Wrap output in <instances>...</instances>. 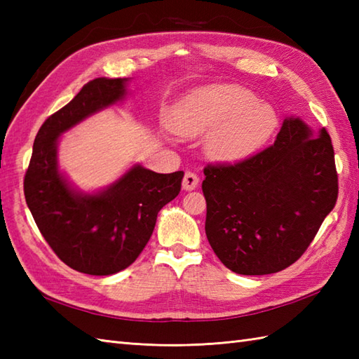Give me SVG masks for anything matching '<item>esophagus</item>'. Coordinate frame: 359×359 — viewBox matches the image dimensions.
<instances>
[{
    "mask_svg": "<svg viewBox=\"0 0 359 359\" xmlns=\"http://www.w3.org/2000/svg\"><path fill=\"white\" fill-rule=\"evenodd\" d=\"M199 185V177H197V174L194 172H185L184 175V180H182V188L185 189V191H193V189L197 188Z\"/></svg>",
    "mask_w": 359,
    "mask_h": 359,
    "instance_id": "esophagus-1",
    "label": "esophagus"
}]
</instances>
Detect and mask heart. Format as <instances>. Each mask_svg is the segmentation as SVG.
Returning <instances> with one entry per match:
<instances>
[{"label":"heart","mask_w":359,"mask_h":359,"mask_svg":"<svg viewBox=\"0 0 359 359\" xmlns=\"http://www.w3.org/2000/svg\"><path fill=\"white\" fill-rule=\"evenodd\" d=\"M278 125L273 106L238 85H210L172 106L168 126L184 137L205 139L207 154L219 162L248 158L270 140Z\"/></svg>","instance_id":"heart-1"}]
</instances>
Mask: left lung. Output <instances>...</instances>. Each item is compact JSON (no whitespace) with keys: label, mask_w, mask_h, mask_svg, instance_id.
Masks as SVG:
<instances>
[{"label":"left lung","mask_w":359,"mask_h":359,"mask_svg":"<svg viewBox=\"0 0 359 359\" xmlns=\"http://www.w3.org/2000/svg\"><path fill=\"white\" fill-rule=\"evenodd\" d=\"M203 172L210 245L226 269L245 276L296 262L338 197L330 135L293 116L285 117L273 147Z\"/></svg>","instance_id":"obj_1"}]
</instances>
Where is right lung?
Here are the masks:
<instances>
[{
    "label": "right lung",
    "instance_id": "1",
    "mask_svg": "<svg viewBox=\"0 0 359 359\" xmlns=\"http://www.w3.org/2000/svg\"><path fill=\"white\" fill-rule=\"evenodd\" d=\"M129 79H95L38 131L25 175L26 203L38 230L71 269L108 276L131 265L154 231L158 211L177 197L184 171L158 174L134 163L111 185L81 191L58 163L62 135L123 102Z\"/></svg>",
    "mask_w": 359,
    "mask_h": 359
}]
</instances>
